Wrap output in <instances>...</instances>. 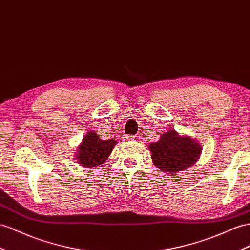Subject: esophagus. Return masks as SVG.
<instances>
[{
	"label": "esophagus",
	"instance_id": "esophagus-1",
	"mask_svg": "<svg viewBox=\"0 0 250 250\" xmlns=\"http://www.w3.org/2000/svg\"><path fill=\"white\" fill-rule=\"evenodd\" d=\"M124 139L126 140V142H132V140L135 139V136H134V135H125Z\"/></svg>",
	"mask_w": 250,
	"mask_h": 250
}]
</instances>
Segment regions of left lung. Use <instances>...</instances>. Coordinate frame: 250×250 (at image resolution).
Instances as JSON below:
<instances>
[{
	"instance_id": "left-lung-1",
	"label": "left lung",
	"mask_w": 250,
	"mask_h": 250,
	"mask_svg": "<svg viewBox=\"0 0 250 250\" xmlns=\"http://www.w3.org/2000/svg\"><path fill=\"white\" fill-rule=\"evenodd\" d=\"M149 149L153 164L167 174L189 169L202 154L200 143L188 135H180L174 130L162 134L157 142L149 144Z\"/></svg>"
}]
</instances>
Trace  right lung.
Masks as SVG:
<instances>
[{
	"label": "right lung",
	"instance_id": "add662e5",
	"mask_svg": "<svg viewBox=\"0 0 250 250\" xmlns=\"http://www.w3.org/2000/svg\"><path fill=\"white\" fill-rule=\"evenodd\" d=\"M117 140L101 139L95 131H88L78 146L76 162L84 168H95L104 164Z\"/></svg>",
	"mask_w": 250,
	"mask_h": 250
}]
</instances>
